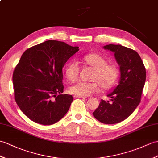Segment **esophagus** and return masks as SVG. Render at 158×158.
I'll use <instances>...</instances> for the list:
<instances>
[{"label": "esophagus", "mask_w": 158, "mask_h": 158, "mask_svg": "<svg viewBox=\"0 0 158 158\" xmlns=\"http://www.w3.org/2000/svg\"><path fill=\"white\" fill-rule=\"evenodd\" d=\"M75 98H85V96H77V95H75Z\"/></svg>", "instance_id": "34e87169"}]
</instances>
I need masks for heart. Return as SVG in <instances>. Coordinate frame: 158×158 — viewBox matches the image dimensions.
<instances>
[{"mask_svg": "<svg viewBox=\"0 0 158 158\" xmlns=\"http://www.w3.org/2000/svg\"><path fill=\"white\" fill-rule=\"evenodd\" d=\"M83 60L95 70L91 77L92 82H77L69 88L71 94L89 96L100 90V86L103 89H108L114 85L118 76V70L116 65L108 64V60L104 56L96 53L85 55ZM79 62L72 60L66 67V77L71 81H75L79 77Z\"/></svg>", "mask_w": 158, "mask_h": 158, "instance_id": "b5f03b06", "label": "heart"}]
</instances>
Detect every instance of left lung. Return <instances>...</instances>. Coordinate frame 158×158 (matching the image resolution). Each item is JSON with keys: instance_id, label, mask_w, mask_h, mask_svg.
I'll use <instances>...</instances> for the list:
<instances>
[{"instance_id": "left-lung-1", "label": "left lung", "mask_w": 158, "mask_h": 158, "mask_svg": "<svg viewBox=\"0 0 158 158\" xmlns=\"http://www.w3.org/2000/svg\"><path fill=\"white\" fill-rule=\"evenodd\" d=\"M103 48L114 53L120 77L118 85L107 95L112 102L102 100L93 115L104 124H116L127 118L140 103L146 71L136 51L119 44L106 45Z\"/></svg>"}]
</instances>
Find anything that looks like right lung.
<instances>
[{
    "mask_svg": "<svg viewBox=\"0 0 158 158\" xmlns=\"http://www.w3.org/2000/svg\"><path fill=\"white\" fill-rule=\"evenodd\" d=\"M79 50L77 46L48 40L22 54L13 72V83L17 104L29 119L50 125L67 114L73 98L71 95L62 94V70Z\"/></svg>",
    "mask_w": 158,
    "mask_h": 158,
    "instance_id": "obj_1",
    "label": "right lung"
}]
</instances>
